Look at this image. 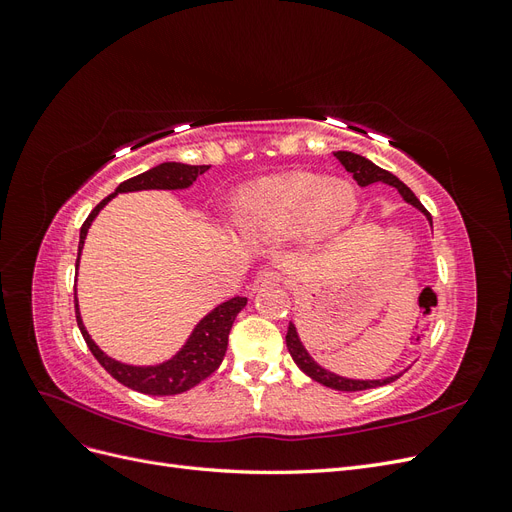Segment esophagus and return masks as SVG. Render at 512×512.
Here are the masks:
<instances>
[{
	"label": "esophagus",
	"instance_id": "esophagus-1",
	"mask_svg": "<svg viewBox=\"0 0 512 512\" xmlns=\"http://www.w3.org/2000/svg\"><path fill=\"white\" fill-rule=\"evenodd\" d=\"M282 282H284V277H282L280 273H275V271H260V273L256 275L252 290H260V288H265V286H277V284H282Z\"/></svg>",
	"mask_w": 512,
	"mask_h": 512
}]
</instances>
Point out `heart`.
<instances>
[{"mask_svg": "<svg viewBox=\"0 0 512 512\" xmlns=\"http://www.w3.org/2000/svg\"><path fill=\"white\" fill-rule=\"evenodd\" d=\"M359 207L354 185L327 175L294 170L245 190L235 207V224L247 237L286 239L303 230L322 241L342 230Z\"/></svg>", "mask_w": 512, "mask_h": 512, "instance_id": "1", "label": "heart"}]
</instances>
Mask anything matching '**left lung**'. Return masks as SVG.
I'll return each instance as SVG.
<instances>
[{
	"instance_id": "obj_1",
	"label": "left lung",
	"mask_w": 512,
	"mask_h": 512,
	"mask_svg": "<svg viewBox=\"0 0 512 512\" xmlns=\"http://www.w3.org/2000/svg\"><path fill=\"white\" fill-rule=\"evenodd\" d=\"M333 156L342 162V166L348 170V173H352L354 181L359 185H369V183H376V181H382L386 185H393V188H397V192L404 196L406 203H410L412 207H416L418 211H421L425 218L429 220L431 224V215L429 211L421 205V200H418L414 196V192L408 188V185L404 181H399L393 173H389V170H384L380 166H376L374 162H369L367 158L359 156V153H352V151H335ZM286 346H288V352L292 356V361L299 365V369L303 371V374H307L312 380L329 386V389H335V391H367V389H378V386H384L389 384L393 380H397L401 374H395V376H389V378H382V380H352V378H344V376H337L333 374V371H327L324 367H320L312 356H309V352L305 350V346L301 344L299 339V333H297V327L290 322L288 324V333H286Z\"/></svg>"
}]
</instances>
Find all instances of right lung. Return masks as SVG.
<instances>
[{
	"label": "right lung",
	"mask_w": 512,
	"mask_h": 512,
	"mask_svg": "<svg viewBox=\"0 0 512 512\" xmlns=\"http://www.w3.org/2000/svg\"><path fill=\"white\" fill-rule=\"evenodd\" d=\"M211 166H190V164H181V162H164L160 166H153L145 173L136 175L128 181L119 183V188L108 194L96 209L89 213V218L81 226V241H79V256H76V269H79V260H81V250L85 245L87 230L91 222L96 220V215L102 211V207L113 200L117 194L123 192H138V190H185L196 181L198 175L207 173ZM247 299L245 297H235L215 309L200 320L192 335L188 337V342L183 344V348L164 363L158 365H128L111 359V356L104 354L94 339L89 337L81 312H79V299H74V309H76V322H79V329L83 333V339L87 342V348L91 354L96 356L98 363L111 374L117 382L123 386H128L132 391L145 393V395H179L190 391L192 386L198 382H203L209 378L215 369L220 367L226 348H228V333L232 329V322H235L237 314L245 307Z\"/></svg>",
	"instance_id": "right-lung-1"
}]
</instances>
